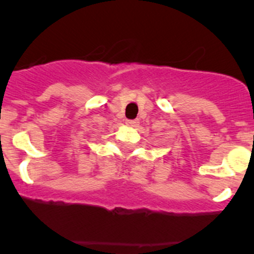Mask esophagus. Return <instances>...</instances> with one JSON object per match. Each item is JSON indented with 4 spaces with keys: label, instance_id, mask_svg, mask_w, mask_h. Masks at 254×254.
Wrapping results in <instances>:
<instances>
[{
    "label": "esophagus",
    "instance_id": "34e87169",
    "mask_svg": "<svg viewBox=\"0 0 254 254\" xmlns=\"http://www.w3.org/2000/svg\"><path fill=\"white\" fill-rule=\"evenodd\" d=\"M125 124L127 125V127H136L137 125H139V120H127L125 122Z\"/></svg>",
    "mask_w": 254,
    "mask_h": 254
}]
</instances>
